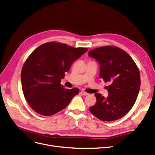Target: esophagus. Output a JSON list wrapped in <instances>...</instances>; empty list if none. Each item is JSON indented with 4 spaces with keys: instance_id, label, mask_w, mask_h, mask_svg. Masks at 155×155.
Masks as SVG:
<instances>
[{
    "instance_id": "34e87169",
    "label": "esophagus",
    "mask_w": 155,
    "mask_h": 155,
    "mask_svg": "<svg viewBox=\"0 0 155 155\" xmlns=\"http://www.w3.org/2000/svg\"><path fill=\"white\" fill-rule=\"evenodd\" d=\"M80 92H81V94H82V95H84V96H87V95H89L88 93H87L86 92H85V91H82Z\"/></svg>"
}]
</instances>
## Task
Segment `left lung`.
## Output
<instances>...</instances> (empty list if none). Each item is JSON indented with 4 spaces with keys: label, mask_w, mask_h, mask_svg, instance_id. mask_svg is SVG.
<instances>
[{
    "label": "left lung",
    "mask_w": 155,
    "mask_h": 155,
    "mask_svg": "<svg viewBox=\"0 0 155 155\" xmlns=\"http://www.w3.org/2000/svg\"><path fill=\"white\" fill-rule=\"evenodd\" d=\"M89 56L100 64L99 77L107 86L108 96L96 93V103L91 113L102 121H114L124 117L136 103L140 86V73L132 58L123 49L107 45L96 48Z\"/></svg>",
    "instance_id": "8db88e82"
}]
</instances>
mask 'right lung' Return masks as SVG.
I'll list each match as a JSON object with an SVG mask.
<instances>
[{"label":"right lung","mask_w":155,"mask_h":155,"mask_svg":"<svg viewBox=\"0 0 155 155\" xmlns=\"http://www.w3.org/2000/svg\"><path fill=\"white\" fill-rule=\"evenodd\" d=\"M87 50L51 42L31 52L23 66L21 81L24 96L36 113L44 116L54 115L78 94V88L65 89L60 82L73 61Z\"/></svg>","instance_id":"obj_1"}]
</instances>
